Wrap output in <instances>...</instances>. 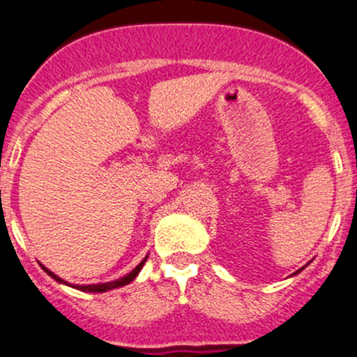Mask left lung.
<instances>
[{
    "instance_id": "obj_1",
    "label": "left lung",
    "mask_w": 357,
    "mask_h": 357,
    "mask_svg": "<svg viewBox=\"0 0 357 357\" xmlns=\"http://www.w3.org/2000/svg\"><path fill=\"white\" fill-rule=\"evenodd\" d=\"M305 266H307V264H305ZM305 266H304V268H305ZM304 268H301V269H297V271H295V273H294V275H298V273H301V271H302V269H304ZM294 275H291V276H294Z\"/></svg>"
}]
</instances>
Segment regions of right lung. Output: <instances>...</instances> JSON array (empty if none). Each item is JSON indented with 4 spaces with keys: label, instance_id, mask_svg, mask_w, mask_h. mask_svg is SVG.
<instances>
[{
    "label": "right lung",
    "instance_id": "obj_1",
    "mask_svg": "<svg viewBox=\"0 0 357 357\" xmlns=\"http://www.w3.org/2000/svg\"><path fill=\"white\" fill-rule=\"evenodd\" d=\"M146 257H149V255H146ZM146 257L143 259V261L139 262V264L136 266V268L132 269L131 273H128V275L122 276V278H117V280H114V282H105V283H91V285H77V283H70V282H67V280H63V278H60V276H56L55 273L50 271V269L45 268V266H43V264H41V268L45 269V271L48 273V275L52 276V278L55 280V282L62 283V285L72 287V289L81 290V291H98V294H103V291H109V290H114V289H121V287H124V285H128V283H131L132 280H135L136 276H138V273L142 271L143 264H145V262H146Z\"/></svg>",
    "mask_w": 357,
    "mask_h": 357
}]
</instances>
